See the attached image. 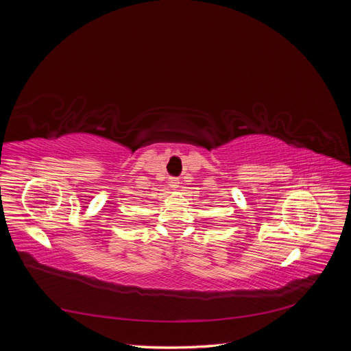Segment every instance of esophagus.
Here are the masks:
<instances>
[{
    "mask_svg": "<svg viewBox=\"0 0 351 351\" xmlns=\"http://www.w3.org/2000/svg\"><path fill=\"white\" fill-rule=\"evenodd\" d=\"M168 182H169V186H171V189H177L180 186V180L176 178V177H171L168 180Z\"/></svg>",
    "mask_w": 351,
    "mask_h": 351,
    "instance_id": "1",
    "label": "esophagus"
}]
</instances>
